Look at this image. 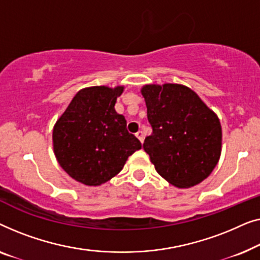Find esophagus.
Masks as SVG:
<instances>
[{"label":"esophagus","mask_w":260,"mask_h":260,"mask_svg":"<svg viewBox=\"0 0 260 260\" xmlns=\"http://www.w3.org/2000/svg\"><path fill=\"white\" fill-rule=\"evenodd\" d=\"M135 137H137L139 140H140L141 144H142V142H144V133H142L141 131H139L138 133H135Z\"/></svg>","instance_id":"esophagus-1"}]
</instances>
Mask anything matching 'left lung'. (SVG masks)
<instances>
[{"label": "left lung", "mask_w": 260, "mask_h": 260, "mask_svg": "<svg viewBox=\"0 0 260 260\" xmlns=\"http://www.w3.org/2000/svg\"><path fill=\"white\" fill-rule=\"evenodd\" d=\"M152 134L144 149L161 177L178 188L205 180L221 154V125L194 90L179 83L145 85Z\"/></svg>", "instance_id": "left-lung-1"}]
</instances>
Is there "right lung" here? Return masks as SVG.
<instances>
[{
  "instance_id": "right-lung-1",
  "label": "right lung",
  "mask_w": 260,
  "mask_h": 260,
  "mask_svg": "<svg viewBox=\"0 0 260 260\" xmlns=\"http://www.w3.org/2000/svg\"><path fill=\"white\" fill-rule=\"evenodd\" d=\"M125 87H86L78 93L53 128L57 162L74 180L100 186L115 177L141 142L128 133L114 106Z\"/></svg>"
}]
</instances>
